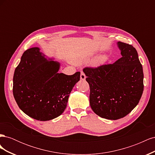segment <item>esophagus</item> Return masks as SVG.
I'll use <instances>...</instances> for the list:
<instances>
[{
  "label": "esophagus",
  "instance_id": "esophagus-1",
  "mask_svg": "<svg viewBox=\"0 0 155 155\" xmlns=\"http://www.w3.org/2000/svg\"><path fill=\"white\" fill-rule=\"evenodd\" d=\"M80 79H82V80H85V79H86V76H85V73H84L83 72H81Z\"/></svg>",
  "mask_w": 155,
  "mask_h": 155
}]
</instances>
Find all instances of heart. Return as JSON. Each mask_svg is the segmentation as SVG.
<instances>
[{
  "instance_id": "b5f03b06",
  "label": "heart",
  "mask_w": 155,
  "mask_h": 155,
  "mask_svg": "<svg viewBox=\"0 0 155 155\" xmlns=\"http://www.w3.org/2000/svg\"><path fill=\"white\" fill-rule=\"evenodd\" d=\"M106 61V56L105 55H101L100 56L97 57L93 61V64L95 66H98V65L104 63Z\"/></svg>"
}]
</instances>
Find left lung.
Returning a JSON list of instances; mask_svg holds the SVG:
<instances>
[{"mask_svg":"<svg viewBox=\"0 0 155 155\" xmlns=\"http://www.w3.org/2000/svg\"><path fill=\"white\" fill-rule=\"evenodd\" d=\"M122 55L113 63L83 72L90 87V105L99 116L108 120L124 118L138 105L143 91V73L137 50L118 42Z\"/></svg>","mask_w":155,"mask_h":155,"instance_id":"obj_1","label":"left lung"}]
</instances>
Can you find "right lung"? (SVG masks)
I'll list each match as a JSON object with an SVG mask.
<instances>
[{"label": "right lung", "mask_w": 155, "mask_h": 155, "mask_svg": "<svg viewBox=\"0 0 155 155\" xmlns=\"http://www.w3.org/2000/svg\"><path fill=\"white\" fill-rule=\"evenodd\" d=\"M60 64L48 60L37 47L22 54L13 75V94L18 107L31 118L48 121L67 107L70 93L80 79V72L58 73Z\"/></svg>", "instance_id": "right-lung-1"}]
</instances>
